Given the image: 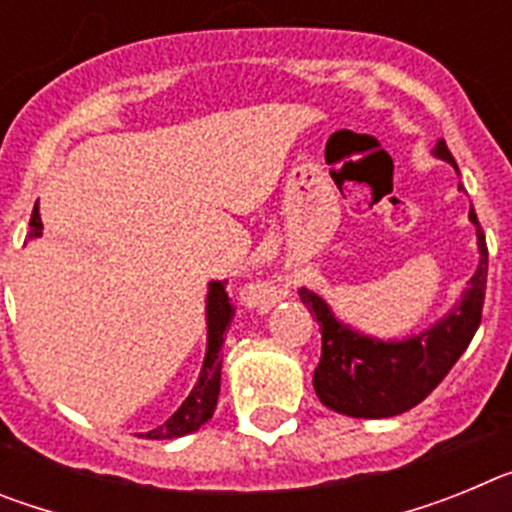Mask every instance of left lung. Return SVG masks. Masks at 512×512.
<instances>
[{"instance_id": "left-lung-1", "label": "left lung", "mask_w": 512, "mask_h": 512, "mask_svg": "<svg viewBox=\"0 0 512 512\" xmlns=\"http://www.w3.org/2000/svg\"><path fill=\"white\" fill-rule=\"evenodd\" d=\"M433 156L449 161L456 169L446 140H438ZM469 220L477 225V271L459 305L418 336L405 341L364 336L343 325L323 297L305 287L300 289V300L315 315L323 336V354L312 384L325 408L348 418H392L423 402L451 372L477 333L485 305L487 243L474 207L469 210Z\"/></svg>"}]
</instances>
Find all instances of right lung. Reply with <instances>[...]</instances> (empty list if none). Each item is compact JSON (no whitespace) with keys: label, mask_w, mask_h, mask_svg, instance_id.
Returning a JSON list of instances; mask_svg holds the SVG:
<instances>
[{"label":"right lung","mask_w":512,"mask_h":512,"mask_svg":"<svg viewBox=\"0 0 512 512\" xmlns=\"http://www.w3.org/2000/svg\"><path fill=\"white\" fill-rule=\"evenodd\" d=\"M38 235H43V223H40V212L38 205H35L33 217H30V238H38ZM225 284L228 282H210V292H207V354L200 379L187 395V400L179 405V410L164 425L148 431L143 438L164 441V438L187 436V433L197 431L200 425H205L215 413L217 395H220V369H223V354L220 351H223L225 330H228L230 320L235 315V307L230 305Z\"/></svg>","instance_id":"obj_1"}]
</instances>
